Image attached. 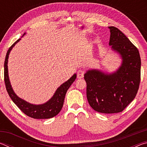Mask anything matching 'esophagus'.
I'll return each instance as SVG.
<instances>
[{
	"instance_id": "obj_1",
	"label": "esophagus",
	"mask_w": 147,
	"mask_h": 147,
	"mask_svg": "<svg viewBox=\"0 0 147 147\" xmlns=\"http://www.w3.org/2000/svg\"><path fill=\"white\" fill-rule=\"evenodd\" d=\"M84 75V71L82 70H79L77 73V78H82Z\"/></svg>"
}]
</instances>
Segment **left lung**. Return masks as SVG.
<instances>
[{
    "instance_id": "1",
    "label": "left lung",
    "mask_w": 147,
    "mask_h": 147,
    "mask_svg": "<svg viewBox=\"0 0 147 147\" xmlns=\"http://www.w3.org/2000/svg\"><path fill=\"white\" fill-rule=\"evenodd\" d=\"M109 45L122 58V64L112 74L89 70L84 74L87 98L94 110L102 113L123 111L136 97L141 80L138 49L120 30L109 26Z\"/></svg>"
}]
</instances>
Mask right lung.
Here are the masks:
<instances>
[{
	"mask_svg": "<svg viewBox=\"0 0 147 147\" xmlns=\"http://www.w3.org/2000/svg\"><path fill=\"white\" fill-rule=\"evenodd\" d=\"M25 33L24 34V35ZM21 39L17 40L12 45L9 47L8 52H7L6 58L4 61V82L6 85V88L7 92L9 94V97L11 98L12 101L16 104L17 106L23 111V112L28 115L30 117L34 119H50L58 115L61 111V109L63 105V102L65 96L67 91L69 87L71 86L76 78V74L74 75L69 78L67 81L63 83L59 87L56 91L52 97L46 103L39 105L32 104L23 99L19 98L14 93L13 89L11 88L10 82L8 76V61L9 53L11 50L15 46L17 43H18Z\"/></svg>",
	"mask_w": 147,
	"mask_h": 147,
	"instance_id": "obj_1",
	"label": "right lung"
}]
</instances>
